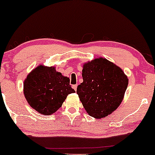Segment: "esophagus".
Returning a JSON list of instances; mask_svg holds the SVG:
<instances>
[{
  "label": "esophagus",
  "instance_id": "1",
  "mask_svg": "<svg viewBox=\"0 0 155 155\" xmlns=\"http://www.w3.org/2000/svg\"><path fill=\"white\" fill-rule=\"evenodd\" d=\"M72 87L73 89H74L75 91H76V89H77V84H74V85H72Z\"/></svg>",
  "mask_w": 155,
  "mask_h": 155
}]
</instances>
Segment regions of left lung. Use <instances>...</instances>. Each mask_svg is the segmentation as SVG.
<instances>
[{"instance_id":"obj_1","label":"left lung","mask_w":155,"mask_h":155,"mask_svg":"<svg viewBox=\"0 0 155 155\" xmlns=\"http://www.w3.org/2000/svg\"><path fill=\"white\" fill-rule=\"evenodd\" d=\"M83 82L77 87L88 115L103 118L113 113L124 99L129 79L122 69L107 59L98 57L83 64Z\"/></svg>"}]
</instances>
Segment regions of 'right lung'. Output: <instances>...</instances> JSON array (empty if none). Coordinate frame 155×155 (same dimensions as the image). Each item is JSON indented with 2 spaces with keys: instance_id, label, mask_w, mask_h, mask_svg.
<instances>
[{
  "instance_id": "1",
  "label": "right lung",
  "mask_w": 155,
  "mask_h": 155,
  "mask_svg": "<svg viewBox=\"0 0 155 155\" xmlns=\"http://www.w3.org/2000/svg\"><path fill=\"white\" fill-rule=\"evenodd\" d=\"M70 79L54 66L40 64L28 74L23 82V94L31 107L45 115H52L62 107L68 94L75 93Z\"/></svg>"
}]
</instances>
